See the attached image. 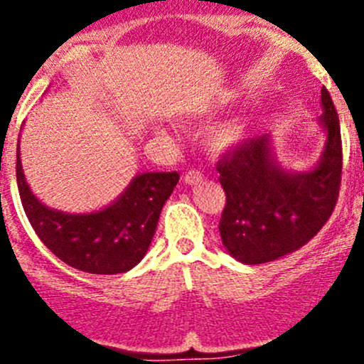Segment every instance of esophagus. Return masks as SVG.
Segmentation results:
<instances>
[{"label": "esophagus", "mask_w": 364, "mask_h": 364, "mask_svg": "<svg viewBox=\"0 0 364 364\" xmlns=\"http://www.w3.org/2000/svg\"><path fill=\"white\" fill-rule=\"evenodd\" d=\"M185 183L186 185H197V183H200L204 179V176H203V172L200 171H196V168H192V171H188L185 174Z\"/></svg>", "instance_id": "34e87169"}]
</instances>
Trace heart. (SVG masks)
I'll return each instance as SVG.
<instances>
[{
    "label": "heart",
    "instance_id": "heart-1",
    "mask_svg": "<svg viewBox=\"0 0 364 364\" xmlns=\"http://www.w3.org/2000/svg\"><path fill=\"white\" fill-rule=\"evenodd\" d=\"M161 134V132H160ZM245 139V127L241 123H225L215 127L208 134V144L213 151L223 153L236 148Z\"/></svg>",
    "mask_w": 364,
    "mask_h": 364
}]
</instances>
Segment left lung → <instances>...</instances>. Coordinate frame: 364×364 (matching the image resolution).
<instances>
[{
  "mask_svg": "<svg viewBox=\"0 0 364 364\" xmlns=\"http://www.w3.org/2000/svg\"><path fill=\"white\" fill-rule=\"evenodd\" d=\"M321 105L324 151L310 171L282 167L269 135L248 139L216 164L227 196L220 236L240 262H271L299 250L331 216L341 181V137L338 114L326 87Z\"/></svg>",
  "mask_w": 364,
  "mask_h": 364,
  "instance_id": "obj_1",
  "label": "left lung"
}]
</instances>
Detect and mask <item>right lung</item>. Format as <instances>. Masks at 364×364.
Instances as JSON below:
<instances>
[{
  "mask_svg": "<svg viewBox=\"0 0 364 364\" xmlns=\"http://www.w3.org/2000/svg\"><path fill=\"white\" fill-rule=\"evenodd\" d=\"M16 174L21 203L36 236L65 264L93 274L124 273L141 262L161 208L179 181L178 172H142L100 211L65 213L42 204L31 192L19 146Z\"/></svg>",
  "mask_w": 364,
  "mask_h": 364,
  "instance_id": "1",
  "label": "right lung"
}]
</instances>
